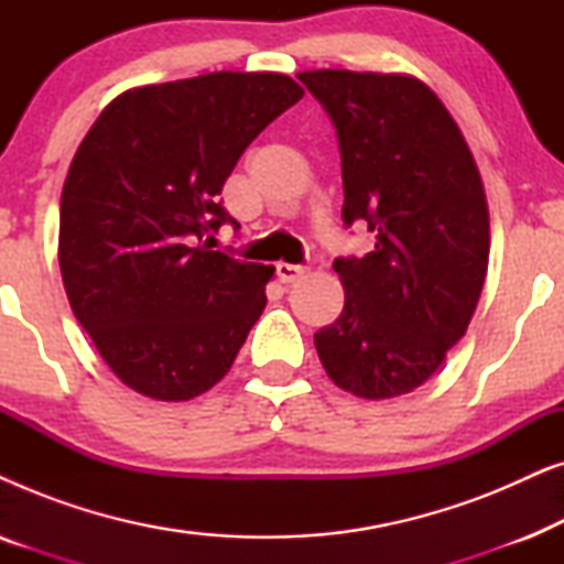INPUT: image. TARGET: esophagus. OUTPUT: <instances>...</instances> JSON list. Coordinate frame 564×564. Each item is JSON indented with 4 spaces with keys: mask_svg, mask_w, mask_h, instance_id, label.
I'll return each instance as SVG.
<instances>
[{
    "mask_svg": "<svg viewBox=\"0 0 564 564\" xmlns=\"http://www.w3.org/2000/svg\"><path fill=\"white\" fill-rule=\"evenodd\" d=\"M305 272H307L305 267H300V264H288V261H280V264H276V276H280V280H282L284 284L297 282L300 276H305Z\"/></svg>",
    "mask_w": 564,
    "mask_h": 564,
    "instance_id": "1",
    "label": "esophagus"
}]
</instances>
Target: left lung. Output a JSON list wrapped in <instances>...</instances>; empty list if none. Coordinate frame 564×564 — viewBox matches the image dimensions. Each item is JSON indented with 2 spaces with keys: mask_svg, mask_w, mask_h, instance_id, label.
<instances>
[{
  "mask_svg": "<svg viewBox=\"0 0 564 564\" xmlns=\"http://www.w3.org/2000/svg\"><path fill=\"white\" fill-rule=\"evenodd\" d=\"M341 149L346 226L367 220L375 251L336 259L344 311L315 334L338 388L388 400L421 388L465 336L490 253L475 156L431 87L411 74L300 72Z\"/></svg>",
  "mask_w": 564,
  "mask_h": 564,
  "instance_id": "obj_1",
  "label": "left lung"
}]
</instances>
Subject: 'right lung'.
Instances as JSON below:
<instances>
[{
	"instance_id": "right-lung-1",
	"label": "right lung",
	"mask_w": 564,
	"mask_h": 564,
	"mask_svg": "<svg viewBox=\"0 0 564 564\" xmlns=\"http://www.w3.org/2000/svg\"><path fill=\"white\" fill-rule=\"evenodd\" d=\"M305 91L288 74L213 72L122 91L61 192L58 264L76 321L145 398L182 403L228 375L274 267L213 251L220 189L253 138Z\"/></svg>"
}]
</instances>
